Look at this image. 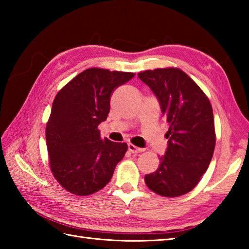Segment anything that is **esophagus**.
<instances>
[{
	"label": "esophagus",
	"instance_id": "obj_1",
	"mask_svg": "<svg viewBox=\"0 0 249 249\" xmlns=\"http://www.w3.org/2000/svg\"><path fill=\"white\" fill-rule=\"evenodd\" d=\"M128 150L131 152V153H141L143 152L144 149H141V147H138L134 145L133 143H128Z\"/></svg>",
	"mask_w": 249,
	"mask_h": 249
}]
</instances>
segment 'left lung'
<instances>
[{"instance_id":"left-lung-1","label":"left lung","mask_w":249,"mask_h":249,"mask_svg":"<svg viewBox=\"0 0 249 249\" xmlns=\"http://www.w3.org/2000/svg\"><path fill=\"white\" fill-rule=\"evenodd\" d=\"M138 77L149 86L167 120L168 147L160 167L144 181L162 197H179L200 182L216 143L212 105L187 73L177 67L144 71Z\"/></svg>"}]
</instances>
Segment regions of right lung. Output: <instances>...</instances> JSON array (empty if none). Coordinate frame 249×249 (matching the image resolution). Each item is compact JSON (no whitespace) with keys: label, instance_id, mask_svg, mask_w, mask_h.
<instances>
[{"label":"right lung","instance_id":"obj_1","mask_svg":"<svg viewBox=\"0 0 249 249\" xmlns=\"http://www.w3.org/2000/svg\"><path fill=\"white\" fill-rule=\"evenodd\" d=\"M134 76L92 67L56 94L46 125V143L50 170L67 192L89 196L110 182L128 146L103 139L98 125L107 119L114 89Z\"/></svg>","mask_w":249,"mask_h":249}]
</instances>
